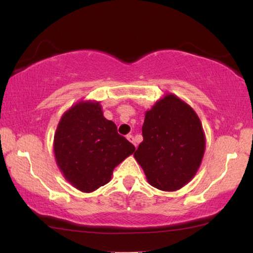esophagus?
<instances>
[{"label":"esophagus","mask_w":253,"mask_h":253,"mask_svg":"<svg viewBox=\"0 0 253 253\" xmlns=\"http://www.w3.org/2000/svg\"><path fill=\"white\" fill-rule=\"evenodd\" d=\"M126 139L129 140L130 142L133 143V145H134L135 147H137V143H135V141H134V138H133V135H132V134H127V135H126Z\"/></svg>","instance_id":"esophagus-1"}]
</instances>
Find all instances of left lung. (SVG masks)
I'll return each instance as SVG.
<instances>
[{"label": "left lung", "mask_w": 253, "mask_h": 253, "mask_svg": "<svg viewBox=\"0 0 253 253\" xmlns=\"http://www.w3.org/2000/svg\"><path fill=\"white\" fill-rule=\"evenodd\" d=\"M143 141L134 153L149 184L175 191L191 180L205 153L200 120L188 104L174 95L146 112Z\"/></svg>", "instance_id": "obj_1"}]
</instances>
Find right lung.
Here are the masks:
<instances>
[{
    "label": "right lung",
    "instance_id": "add662e5",
    "mask_svg": "<svg viewBox=\"0 0 253 253\" xmlns=\"http://www.w3.org/2000/svg\"><path fill=\"white\" fill-rule=\"evenodd\" d=\"M135 147L104 118L99 103H79L62 116L54 153L63 175L84 192L108 183L113 169Z\"/></svg>",
    "mask_w": 253,
    "mask_h": 253
}]
</instances>
